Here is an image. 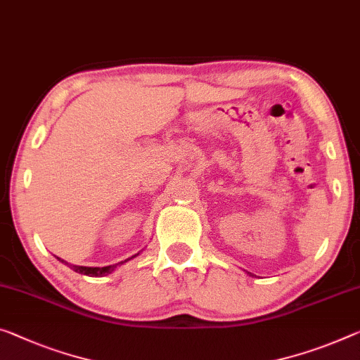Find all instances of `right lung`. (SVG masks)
<instances>
[{
    "instance_id": "right-lung-1",
    "label": "right lung",
    "mask_w": 360,
    "mask_h": 360,
    "mask_svg": "<svg viewBox=\"0 0 360 360\" xmlns=\"http://www.w3.org/2000/svg\"><path fill=\"white\" fill-rule=\"evenodd\" d=\"M143 251V250H141ZM140 251V252H141ZM140 252H136V254H134V256L131 257H129V259H125V261H122V262H119V264H114V265H106V267H84V265H72V264H69V262H65V261H63V259H59L60 262H64V264H68L69 267L72 269V270H75L77 274H84V275H88V276H104V275H108V274H110V272H114L115 269L119 267V265H122V264H125L127 261H130V259H134V257H136L138 254Z\"/></svg>"
}]
</instances>
